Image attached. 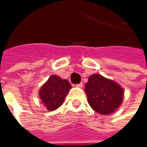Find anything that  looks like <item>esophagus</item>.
Wrapping results in <instances>:
<instances>
[{
    "mask_svg": "<svg viewBox=\"0 0 147 147\" xmlns=\"http://www.w3.org/2000/svg\"><path fill=\"white\" fill-rule=\"evenodd\" d=\"M76 87H78V88H82L83 87V83H80V84H76Z\"/></svg>",
    "mask_w": 147,
    "mask_h": 147,
    "instance_id": "obj_1",
    "label": "esophagus"
}]
</instances>
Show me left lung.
<instances>
[{
  "mask_svg": "<svg viewBox=\"0 0 147 147\" xmlns=\"http://www.w3.org/2000/svg\"><path fill=\"white\" fill-rule=\"evenodd\" d=\"M88 103L96 112L110 115L123 102V90L115 82L94 74L85 84Z\"/></svg>",
  "mask_w": 147,
  "mask_h": 147,
  "instance_id": "obj_1",
  "label": "left lung"
}]
</instances>
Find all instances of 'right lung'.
<instances>
[{
	"label": "right lung",
	"mask_w": 147,
	"mask_h": 147,
	"mask_svg": "<svg viewBox=\"0 0 147 147\" xmlns=\"http://www.w3.org/2000/svg\"><path fill=\"white\" fill-rule=\"evenodd\" d=\"M71 88L70 84L67 80H62L53 75L42 86L39 95L47 109L55 111L63 103Z\"/></svg>",
	"instance_id": "right-lung-1"
}]
</instances>
